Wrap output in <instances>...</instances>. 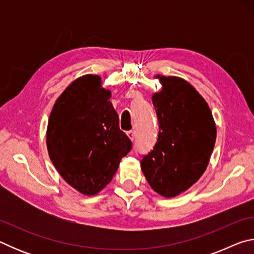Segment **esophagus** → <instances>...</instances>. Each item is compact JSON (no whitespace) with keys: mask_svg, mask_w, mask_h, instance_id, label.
<instances>
[{"mask_svg":"<svg viewBox=\"0 0 254 254\" xmlns=\"http://www.w3.org/2000/svg\"><path fill=\"white\" fill-rule=\"evenodd\" d=\"M127 136L128 137H130V139H131V141H133V140H134V136H135V133H134V131H127Z\"/></svg>","mask_w":254,"mask_h":254,"instance_id":"obj_1","label":"esophagus"}]
</instances>
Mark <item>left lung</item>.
Returning a JSON list of instances; mask_svg holds the SVG:
<instances>
[{
	"instance_id": "1",
	"label": "left lung",
	"mask_w": 254,
	"mask_h": 254,
	"mask_svg": "<svg viewBox=\"0 0 254 254\" xmlns=\"http://www.w3.org/2000/svg\"><path fill=\"white\" fill-rule=\"evenodd\" d=\"M162 85L152 95L159 133L141 159V170L154 191L167 198L192 186L207 168L216 126L207 103L180 77L156 76Z\"/></svg>"
}]
</instances>
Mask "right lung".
<instances>
[{
	"instance_id": "add662e5",
	"label": "right lung",
	"mask_w": 254,
	"mask_h": 254,
	"mask_svg": "<svg viewBox=\"0 0 254 254\" xmlns=\"http://www.w3.org/2000/svg\"><path fill=\"white\" fill-rule=\"evenodd\" d=\"M111 91L97 75L75 79L56 101L47 127L55 168L76 190L93 196L106 187L130 152L132 142L119 127Z\"/></svg>"
}]
</instances>
